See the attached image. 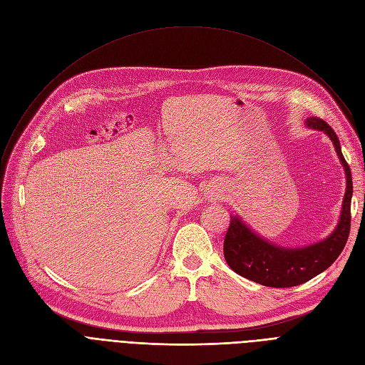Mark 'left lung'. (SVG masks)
<instances>
[{
	"instance_id": "obj_1",
	"label": "left lung",
	"mask_w": 365,
	"mask_h": 365,
	"mask_svg": "<svg viewBox=\"0 0 365 365\" xmlns=\"http://www.w3.org/2000/svg\"><path fill=\"white\" fill-rule=\"evenodd\" d=\"M304 124L308 128L327 134L333 142L346 175V190L334 231L327 238L304 247L274 244L256 234L238 215H231V225L223 242L225 259L234 272L266 287H294L319 275L339 257L351 231L352 176L348 163L343 158L339 138L334 130L319 118H308Z\"/></svg>"
}]
</instances>
